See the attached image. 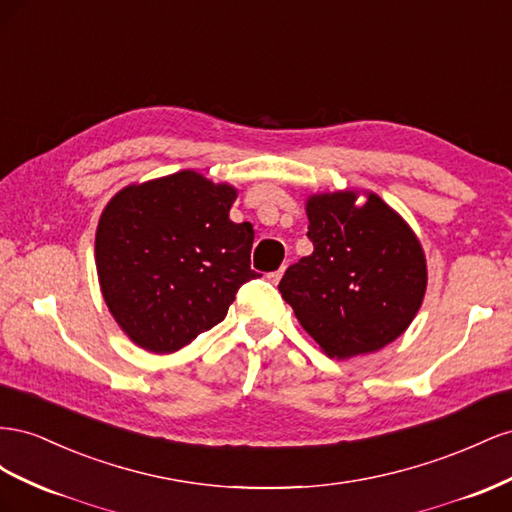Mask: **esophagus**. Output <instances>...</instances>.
<instances>
[{
  "label": "esophagus",
  "instance_id": "esophagus-1",
  "mask_svg": "<svg viewBox=\"0 0 512 512\" xmlns=\"http://www.w3.org/2000/svg\"><path fill=\"white\" fill-rule=\"evenodd\" d=\"M283 272H285V268H281V270H276V272H270V274H268V281H270V283H274V285H279V281H281V276H283Z\"/></svg>",
  "mask_w": 512,
  "mask_h": 512
}]
</instances>
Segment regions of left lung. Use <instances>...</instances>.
<instances>
[{"label": "left lung", "mask_w": 512, "mask_h": 512, "mask_svg": "<svg viewBox=\"0 0 512 512\" xmlns=\"http://www.w3.org/2000/svg\"><path fill=\"white\" fill-rule=\"evenodd\" d=\"M354 191L306 201L313 253L279 283L300 326L330 358L373 354L407 330L427 289L416 233L388 203Z\"/></svg>", "instance_id": "8db88e82"}]
</instances>
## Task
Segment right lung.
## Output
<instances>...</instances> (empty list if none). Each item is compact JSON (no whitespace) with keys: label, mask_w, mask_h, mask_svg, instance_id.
<instances>
[{"label":"right lung","mask_w":512,"mask_h":512,"mask_svg":"<svg viewBox=\"0 0 512 512\" xmlns=\"http://www.w3.org/2000/svg\"><path fill=\"white\" fill-rule=\"evenodd\" d=\"M236 188L195 171L126 186L102 212L96 270L133 343L171 354L221 324L251 270L255 231L229 218Z\"/></svg>","instance_id":"right-lung-1"}]
</instances>
